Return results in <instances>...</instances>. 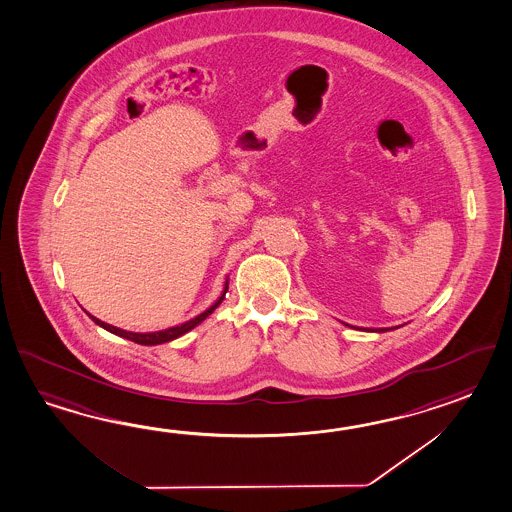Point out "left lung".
<instances>
[{
	"label": "left lung",
	"mask_w": 512,
	"mask_h": 512,
	"mask_svg": "<svg viewBox=\"0 0 512 512\" xmlns=\"http://www.w3.org/2000/svg\"><path fill=\"white\" fill-rule=\"evenodd\" d=\"M378 330V332H384V330H387V329H376Z\"/></svg>",
	"instance_id": "obj_1"
}]
</instances>
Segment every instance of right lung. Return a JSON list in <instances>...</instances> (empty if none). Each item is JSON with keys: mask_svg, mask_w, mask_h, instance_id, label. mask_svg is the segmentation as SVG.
<instances>
[{"mask_svg": "<svg viewBox=\"0 0 512 512\" xmlns=\"http://www.w3.org/2000/svg\"><path fill=\"white\" fill-rule=\"evenodd\" d=\"M226 292H228V283H226V288H224V294L220 296V299L216 301L215 305L211 308H207L205 312H202L200 316H196V318L191 319V321H187V323H183L180 327H172V329L167 330H159V332H148V334H139V332H126L123 329H117V327H112V325H108V323H104L101 319L93 318L90 316L97 325H101L103 329L110 330V332H114L117 336H121V338H126V340L136 341L139 345H158V343H165V341L176 340V338H180L182 334L185 332H189V330L194 329L198 323H202L209 314H213V310H215L222 301H224V297H226Z\"/></svg>", "mask_w": 512, "mask_h": 512, "instance_id": "1", "label": "right lung"}]
</instances>
